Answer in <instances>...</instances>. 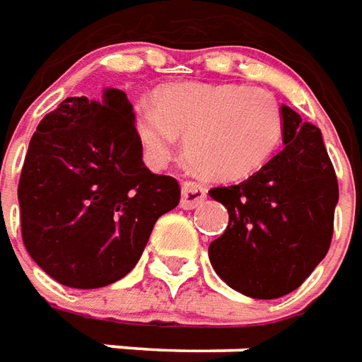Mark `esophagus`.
Instances as JSON below:
<instances>
[{
	"instance_id": "esophagus-1",
	"label": "esophagus",
	"mask_w": 362,
	"mask_h": 362,
	"mask_svg": "<svg viewBox=\"0 0 362 362\" xmlns=\"http://www.w3.org/2000/svg\"><path fill=\"white\" fill-rule=\"evenodd\" d=\"M206 188L202 184H198V182H184L182 184L180 206L184 209H194V207H198L206 199Z\"/></svg>"
}]
</instances>
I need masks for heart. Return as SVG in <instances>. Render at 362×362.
Instances as JSON below:
<instances>
[{
  "instance_id": "obj_1",
  "label": "heart",
  "mask_w": 362,
  "mask_h": 362,
  "mask_svg": "<svg viewBox=\"0 0 362 362\" xmlns=\"http://www.w3.org/2000/svg\"><path fill=\"white\" fill-rule=\"evenodd\" d=\"M155 110L135 117L139 145L151 166H163L184 135L192 164L216 180H241L276 151L284 119L276 98L245 84L184 82L158 88Z\"/></svg>"
}]
</instances>
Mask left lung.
<instances>
[{
    "instance_id": "8db88e82",
    "label": "left lung",
    "mask_w": 362,
    "mask_h": 362,
    "mask_svg": "<svg viewBox=\"0 0 362 362\" xmlns=\"http://www.w3.org/2000/svg\"><path fill=\"white\" fill-rule=\"evenodd\" d=\"M284 148L259 173L209 196L229 211L209 245L219 278L237 292L272 300L290 294L329 251L339 186L322 131L282 105Z\"/></svg>"
}]
</instances>
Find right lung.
Segmentation results:
<instances>
[{"mask_svg":"<svg viewBox=\"0 0 362 362\" xmlns=\"http://www.w3.org/2000/svg\"><path fill=\"white\" fill-rule=\"evenodd\" d=\"M21 235L31 259L70 288H102L129 274L180 186L143 163L125 92L102 102L66 98L29 143L19 180Z\"/></svg>","mask_w":362,"mask_h":362,"instance_id":"right-lung-1","label":"right lung"}]
</instances>
